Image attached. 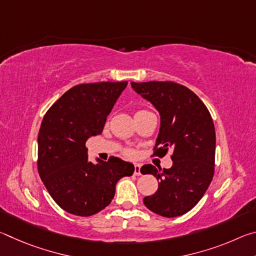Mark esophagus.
<instances>
[{"label": "esophagus", "mask_w": 256, "mask_h": 256, "mask_svg": "<svg viewBox=\"0 0 256 256\" xmlns=\"http://www.w3.org/2000/svg\"><path fill=\"white\" fill-rule=\"evenodd\" d=\"M134 175H136V176L141 175V166L138 164H134Z\"/></svg>", "instance_id": "1"}]
</instances>
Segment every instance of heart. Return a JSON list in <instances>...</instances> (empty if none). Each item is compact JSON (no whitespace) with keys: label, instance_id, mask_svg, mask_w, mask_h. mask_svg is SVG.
I'll use <instances>...</instances> for the list:
<instances>
[{"label":"heart","instance_id":"1","mask_svg":"<svg viewBox=\"0 0 256 256\" xmlns=\"http://www.w3.org/2000/svg\"><path fill=\"white\" fill-rule=\"evenodd\" d=\"M146 112V110H138V112ZM125 154H126V156H132V154H133L132 151H130V150H128L126 152H125Z\"/></svg>","mask_w":256,"mask_h":256}]
</instances>
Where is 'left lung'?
Returning <instances> with one entry per match:
<instances>
[{
  "label": "left lung",
  "instance_id": "obj_1",
  "mask_svg": "<svg viewBox=\"0 0 256 256\" xmlns=\"http://www.w3.org/2000/svg\"><path fill=\"white\" fill-rule=\"evenodd\" d=\"M131 86L159 112L154 154L162 157L170 148L174 151L170 170L142 166V174H151L159 180L157 192L146 196L144 202L159 216H182L196 206L214 177V120L201 99L185 86L172 81L131 82Z\"/></svg>",
  "mask_w": 256,
  "mask_h": 256
}]
</instances>
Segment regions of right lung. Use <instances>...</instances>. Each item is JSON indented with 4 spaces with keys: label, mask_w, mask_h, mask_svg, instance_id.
<instances>
[{
    "label": "right lung",
    "mask_w": 256,
    "mask_h": 256,
    "mask_svg": "<svg viewBox=\"0 0 256 256\" xmlns=\"http://www.w3.org/2000/svg\"><path fill=\"white\" fill-rule=\"evenodd\" d=\"M128 81L73 86L52 106L38 133V172L47 190L68 214L89 216L110 204L116 183L134 166L118 157L92 164L86 142L102 132Z\"/></svg>",
    "instance_id": "obj_1"
}]
</instances>
